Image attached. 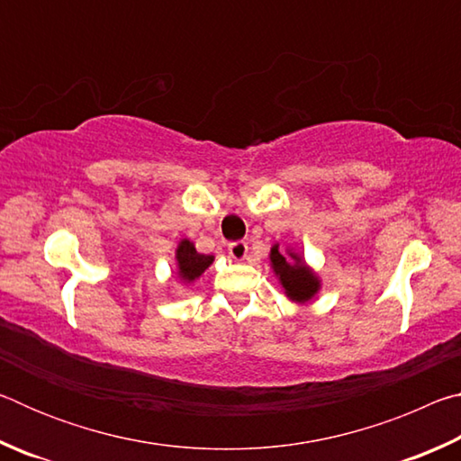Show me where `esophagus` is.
Listing matches in <instances>:
<instances>
[{
  "mask_svg": "<svg viewBox=\"0 0 461 461\" xmlns=\"http://www.w3.org/2000/svg\"><path fill=\"white\" fill-rule=\"evenodd\" d=\"M228 252H230L233 260H244L248 256V244H246V241H241V240L231 241V244L228 246Z\"/></svg>",
  "mask_w": 461,
  "mask_h": 461,
  "instance_id": "obj_1",
  "label": "esophagus"
}]
</instances>
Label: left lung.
Instances as JSON below:
<instances>
[{"instance_id": "obj_1", "label": "left lung", "mask_w": 461, "mask_h": 461, "mask_svg": "<svg viewBox=\"0 0 461 461\" xmlns=\"http://www.w3.org/2000/svg\"><path fill=\"white\" fill-rule=\"evenodd\" d=\"M270 264L285 294L294 303H309L321 288V280L305 260L294 252L283 256L278 252V244L270 248Z\"/></svg>"}]
</instances>
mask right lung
Instances as JSON below:
<instances>
[{
  "mask_svg": "<svg viewBox=\"0 0 461 461\" xmlns=\"http://www.w3.org/2000/svg\"><path fill=\"white\" fill-rule=\"evenodd\" d=\"M213 256L199 254L194 249L191 240H181L176 246V268H178V278L185 280V283H193L197 280L203 272L212 267Z\"/></svg>",
  "mask_w": 461,
  "mask_h": 461,
  "instance_id": "add662e5",
  "label": "right lung"
}]
</instances>
